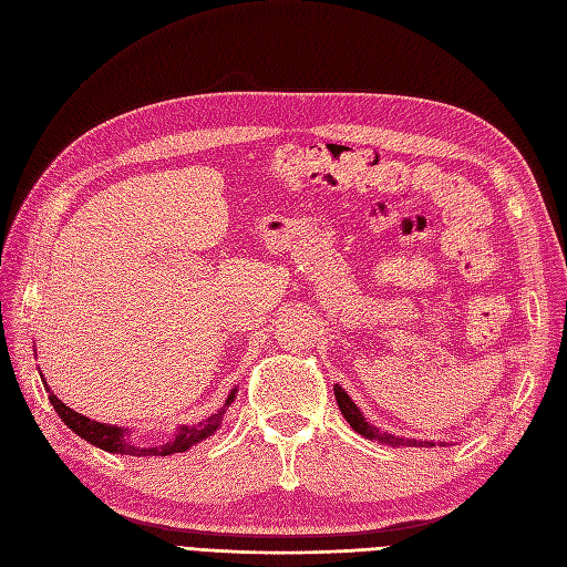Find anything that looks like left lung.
I'll return each instance as SVG.
<instances>
[{"mask_svg": "<svg viewBox=\"0 0 567 567\" xmlns=\"http://www.w3.org/2000/svg\"><path fill=\"white\" fill-rule=\"evenodd\" d=\"M333 392H336V400H338V406H340V414L348 419V423L354 427V431L359 433V435H364V437H369V440H379V442H383V444H392V447H435V442L431 440H404V437H400V435H392V433H381L379 427L375 425H371L364 416H362V411H359V406L350 400V394L342 390L340 385H333ZM440 447L444 442H437Z\"/></svg>", "mask_w": 567, "mask_h": 567, "instance_id": "obj_1", "label": "left lung"}]
</instances>
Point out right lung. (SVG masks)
<instances>
[{
  "mask_svg": "<svg viewBox=\"0 0 567 567\" xmlns=\"http://www.w3.org/2000/svg\"><path fill=\"white\" fill-rule=\"evenodd\" d=\"M44 388L49 392V385H44ZM234 398H236V388L229 392L225 406H221L217 414L205 419L203 423L182 425L173 440L165 442V444H156V447H136V444H132L127 440L125 427L106 425V423H99V421L82 416V414H78V411H73L71 406H65L54 392H49V402L54 404L56 414L61 416V421L68 427H71L73 433H78L82 440H87L90 444H94V447H99V450L111 452V454H130V456H169V454H179V452L192 450L194 444L203 442L205 437H210L217 431L221 419H225V411L234 402Z\"/></svg>",
  "mask_w": 567,
  "mask_h": 567,
  "instance_id": "1",
  "label": "right lung"
}]
</instances>
